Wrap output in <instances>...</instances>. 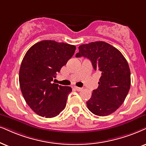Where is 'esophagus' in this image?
I'll return each mask as SVG.
<instances>
[{
	"mask_svg": "<svg viewBox=\"0 0 146 146\" xmlns=\"http://www.w3.org/2000/svg\"><path fill=\"white\" fill-rule=\"evenodd\" d=\"M74 88L77 90V91H78V92H80V91H82V88H79V87H77V86H75Z\"/></svg>",
	"mask_w": 146,
	"mask_h": 146,
	"instance_id": "34e87169",
	"label": "esophagus"
}]
</instances>
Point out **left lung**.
<instances>
[{
	"mask_svg": "<svg viewBox=\"0 0 146 146\" xmlns=\"http://www.w3.org/2000/svg\"><path fill=\"white\" fill-rule=\"evenodd\" d=\"M75 56L88 58L94 69L102 74L98 87L86 102L88 109L101 117L113 113L124 102L130 89L131 72L124 56L110 44L98 41L79 46Z\"/></svg>",
	"mask_w": 146,
	"mask_h": 146,
	"instance_id": "1",
	"label": "left lung"
}]
</instances>
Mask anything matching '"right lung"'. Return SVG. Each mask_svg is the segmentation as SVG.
Listing matches in <instances>:
<instances>
[{
    "label": "right lung",
    "instance_id": "add662e5",
    "mask_svg": "<svg viewBox=\"0 0 146 146\" xmlns=\"http://www.w3.org/2000/svg\"><path fill=\"white\" fill-rule=\"evenodd\" d=\"M75 49L74 45L43 40L33 45L24 56L19 70V85L25 102L35 113L52 118L64 109L71 88L52 82Z\"/></svg>",
    "mask_w": 146,
    "mask_h": 146
}]
</instances>
